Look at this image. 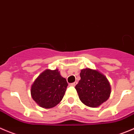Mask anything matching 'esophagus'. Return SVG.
Listing matches in <instances>:
<instances>
[{
  "label": "esophagus",
  "mask_w": 134,
  "mask_h": 134,
  "mask_svg": "<svg viewBox=\"0 0 134 134\" xmlns=\"http://www.w3.org/2000/svg\"><path fill=\"white\" fill-rule=\"evenodd\" d=\"M76 84H77V82H75L70 84V86H75L76 85Z\"/></svg>",
  "instance_id": "34e87169"
}]
</instances>
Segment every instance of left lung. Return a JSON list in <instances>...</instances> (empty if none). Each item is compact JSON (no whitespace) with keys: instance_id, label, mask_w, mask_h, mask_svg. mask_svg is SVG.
<instances>
[{"instance_id":"left-lung-1","label":"left lung","mask_w":134,"mask_h":134,"mask_svg":"<svg viewBox=\"0 0 134 134\" xmlns=\"http://www.w3.org/2000/svg\"><path fill=\"white\" fill-rule=\"evenodd\" d=\"M80 80L75 86L80 100L90 107H99L110 97L111 88L108 79L96 69H83Z\"/></svg>"}]
</instances>
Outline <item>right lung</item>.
<instances>
[{"label":"right lung","instance_id":"add662e5","mask_svg":"<svg viewBox=\"0 0 134 134\" xmlns=\"http://www.w3.org/2000/svg\"><path fill=\"white\" fill-rule=\"evenodd\" d=\"M68 86L58 69H46L31 85L32 98L41 107L50 109L61 102Z\"/></svg>","mask_w":134,"mask_h":134}]
</instances>
